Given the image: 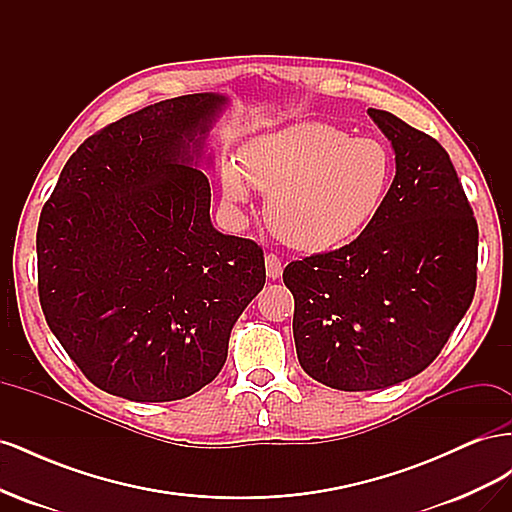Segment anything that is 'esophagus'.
Masks as SVG:
<instances>
[{"mask_svg":"<svg viewBox=\"0 0 512 512\" xmlns=\"http://www.w3.org/2000/svg\"><path fill=\"white\" fill-rule=\"evenodd\" d=\"M265 265H267V277H269V280H280V277H282V269H284L280 256L267 254V256H265Z\"/></svg>","mask_w":512,"mask_h":512,"instance_id":"obj_1","label":"esophagus"}]
</instances>
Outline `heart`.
I'll list each match as a JSON object with an SVG mask.
<instances>
[{
	"instance_id": "1",
	"label": "heart",
	"mask_w": 512,
	"mask_h": 512,
	"mask_svg": "<svg viewBox=\"0 0 512 512\" xmlns=\"http://www.w3.org/2000/svg\"><path fill=\"white\" fill-rule=\"evenodd\" d=\"M222 196L232 209L267 194L273 232L303 252H327L374 220L391 181V156L374 138H348L329 123L303 121L245 145L241 166L222 164Z\"/></svg>"
}]
</instances>
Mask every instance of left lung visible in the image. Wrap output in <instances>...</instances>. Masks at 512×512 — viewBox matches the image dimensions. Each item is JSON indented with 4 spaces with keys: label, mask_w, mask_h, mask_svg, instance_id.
I'll return each mask as SVG.
<instances>
[{
    "label": "left lung",
    "mask_w": 512,
    "mask_h": 512,
    "mask_svg": "<svg viewBox=\"0 0 512 512\" xmlns=\"http://www.w3.org/2000/svg\"><path fill=\"white\" fill-rule=\"evenodd\" d=\"M367 113L395 149L378 213L352 243L284 269L299 363L339 391L421 374L476 290L478 226L446 149L393 113Z\"/></svg>",
    "instance_id": "left-lung-1"
}]
</instances>
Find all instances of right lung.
<instances>
[{
    "instance_id": "obj_1",
    "label": "right lung",
    "mask_w": 512,
    "mask_h": 512,
    "mask_svg": "<svg viewBox=\"0 0 512 512\" xmlns=\"http://www.w3.org/2000/svg\"><path fill=\"white\" fill-rule=\"evenodd\" d=\"M228 100L151 104L76 149L40 213L46 324L98 389L175 401L226 363L230 331L265 286V254L222 235L194 168Z\"/></svg>"
}]
</instances>
